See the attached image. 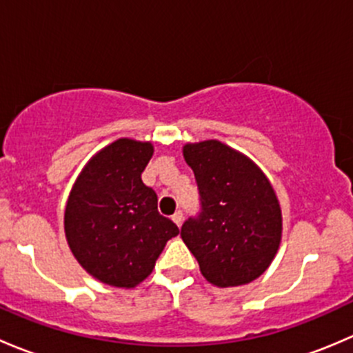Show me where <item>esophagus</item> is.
<instances>
[{
	"mask_svg": "<svg viewBox=\"0 0 353 353\" xmlns=\"http://www.w3.org/2000/svg\"><path fill=\"white\" fill-rule=\"evenodd\" d=\"M172 220L177 227L183 225V212H181V210H177V212L172 215Z\"/></svg>",
	"mask_w": 353,
	"mask_h": 353,
	"instance_id": "esophagus-1",
	"label": "esophagus"
}]
</instances>
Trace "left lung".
Segmentation results:
<instances>
[{"mask_svg": "<svg viewBox=\"0 0 353 353\" xmlns=\"http://www.w3.org/2000/svg\"><path fill=\"white\" fill-rule=\"evenodd\" d=\"M201 212L181 237L201 275L216 287L245 285L265 273L282 241V210L268 177L251 159L219 140L188 143Z\"/></svg>", "mask_w": 353, "mask_h": 353, "instance_id": "left-lung-1", "label": "left lung"}]
</instances>
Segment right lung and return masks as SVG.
<instances>
[{"label": "right lung", "instance_id": "right-lung-1", "mask_svg": "<svg viewBox=\"0 0 353 353\" xmlns=\"http://www.w3.org/2000/svg\"><path fill=\"white\" fill-rule=\"evenodd\" d=\"M154 155L150 141L119 138L88 160L71 188L65 234L81 268L99 282L133 288L154 270L165 243L179 234L157 210V194L141 172Z\"/></svg>", "mask_w": 353, "mask_h": 353}]
</instances>
